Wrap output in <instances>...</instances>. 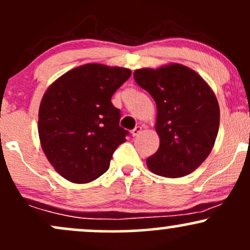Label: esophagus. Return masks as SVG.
<instances>
[{
  "label": "esophagus",
  "instance_id": "obj_1",
  "mask_svg": "<svg viewBox=\"0 0 250 250\" xmlns=\"http://www.w3.org/2000/svg\"><path fill=\"white\" fill-rule=\"evenodd\" d=\"M141 130H143V127H140V125H138V127H135L134 129L132 130V135L133 136H138L139 134L141 133Z\"/></svg>",
  "mask_w": 250,
  "mask_h": 250
}]
</instances>
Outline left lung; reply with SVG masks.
Listing matches in <instances>:
<instances>
[{"label":"left lung","mask_w":250,"mask_h":250,"mask_svg":"<svg viewBox=\"0 0 250 250\" xmlns=\"http://www.w3.org/2000/svg\"><path fill=\"white\" fill-rule=\"evenodd\" d=\"M134 79L157 105L154 128L160 144L147 158V167L163 177L189 175L211 153L219 129L213 90L195 70L180 63L140 68Z\"/></svg>","instance_id":"left-lung-1"}]
</instances>
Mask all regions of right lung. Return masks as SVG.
Masks as SVG:
<instances>
[{
	"label": "right lung",
	"mask_w": 250,
	"mask_h": 250,
	"mask_svg": "<svg viewBox=\"0 0 250 250\" xmlns=\"http://www.w3.org/2000/svg\"><path fill=\"white\" fill-rule=\"evenodd\" d=\"M132 75L123 67L87 63L49 86L39 105L38 134L50 164L73 183H88L109 169L125 141L112 94Z\"/></svg>",
	"instance_id": "1"
}]
</instances>
